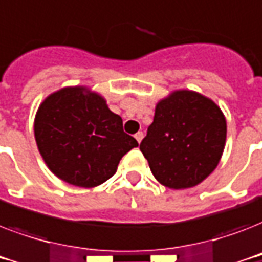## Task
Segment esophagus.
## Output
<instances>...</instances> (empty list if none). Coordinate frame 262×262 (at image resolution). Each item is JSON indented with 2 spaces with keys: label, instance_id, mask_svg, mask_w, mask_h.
Wrapping results in <instances>:
<instances>
[{
  "label": "esophagus",
  "instance_id": "obj_1",
  "mask_svg": "<svg viewBox=\"0 0 262 262\" xmlns=\"http://www.w3.org/2000/svg\"><path fill=\"white\" fill-rule=\"evenodd\" d=\"M135 137H136V140L139 141V143H141V140H143V137H144V133L143 132H137V133L135 135Z\"/></svg>",
  "mask_w": 262,
  "mask_h": 262
}]
</instances>
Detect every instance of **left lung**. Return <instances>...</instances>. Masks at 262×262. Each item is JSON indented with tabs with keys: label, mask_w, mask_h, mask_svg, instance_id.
I'll list each match as a JSON object with an SVG mask.
<instances>
[{
	"label": "left lung",
	"mask_w": 262,
	"mask_h": 262,
	"mask_svg": "<svg viewBox=\"0 0 262 262\" xmlns=\"http://www.w3.org/2000/svg\"><path fill=\"white\" fill-rule=\"evenodd\" d=\"M226 135V118L211 99L193 91H177L156 104L140 149L162 185L186 189L215 170Z\"/></svg>",
	"instance_id": "8db88e82"
}]
</instances>
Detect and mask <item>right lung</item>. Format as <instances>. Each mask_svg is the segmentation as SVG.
<instances>
[{
	"instance_id": "obj_1",
	"label": "right lung",
	"mask_w": 262,
	"mask_h": 262,
	"mask_svg": "<svg viewBox=\"0 0 262 262\" xmlns=\"http://www.w3.org/2000/svg\"><path fill=\"white\" fill-rule=\"evenodd\" d=\"M35 140L51 171L65 182L94 187L117 171L119 160L139 145L123 132L122 118L84 87L51 94L35 117Z\"/></svg>"
}]
</instances>
